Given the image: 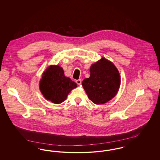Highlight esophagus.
Masks as SVG:
<instances>
[{"label": "esophagus", "mask_w": 160, "mask_h": 160, "mask_svg": "<svg viewBox=\"0 0 160 160\" xmlns=\"http://www.w3.org/2000/svg\"><path fill=\"white\" fill-rule=\"evenodd\" d=\"M77 84H78V85H80L82 84V80L80 79H78V80H77L76 81Z\"/></svg>", "instance_id": "obj_1"}]
</instances>
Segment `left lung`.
Segmentation results:
<instances>
[{
	"instance_id": "8db88e82",
	"label": "left lung",
	"mask_w": 160,
	"mask_h": 160,
	"mask_svg": "<svg viewBox=\"0 0 160 160\" xmlns=\"http://www.w3.org/2000/svg\"><path fill=\"white\" fill-rule=\"evenodd\" d=\"M90 72L82 82L89 99L95 104H103L114 98L119 89L121 76L113 63L102 58L92 65Z\"/></svg>"
}]
</instances>
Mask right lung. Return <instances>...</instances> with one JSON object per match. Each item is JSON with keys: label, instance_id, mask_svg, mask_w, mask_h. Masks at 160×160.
Returning a JSON list of instances; mask_svg holds the SVG:
<instances>
[{"label": "right lung", "instance_id": "obj_1", "mask_svg": "<svg viewBox=\"0 0 160 160\" xmlns=\"http://www.w3.org/2000/svg\"><path fill=\"white\" fill-rule=\"evenodd\" d=\"M39 89L44 97L54 104H61L68 95L77 87L70 78L65 77L59 65H50L42 73L39 81Z\"/></svg>", "mask_w": 160, "mask_h": 160}]
</instances>
